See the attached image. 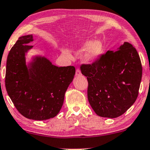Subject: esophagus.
Masks as SVG:
<instances>
[{"label":"esophagus","instance_id":"1","mask_svg":"<svg viewBox=\"0 0 150 150\" xmlns=\"http://www.w3.org/2000/svg\"><path fill=\"white\" fill-rule=\"evenodd\" d=\"M76 76H81V70L79 69H77L76 70Z\"/></svg>","mask_w":150,"mask_h":150}]
</instances>
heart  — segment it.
Masks as SVG:
<instances>
[{
	"mask_svg": "<svg viewBox=\"0 0 150 150\" xmlns=\"http://www.w3.org/2000/svg\"><path fill=\"white\" fill-rule=\"evenodd\" d=\"M82 50H86L84 54V60L88 62H93L98 60L103 52V43L98 40H88L83 44Z\"/></svg>",
	"mask_w": 150,
	"mask_h": 150,
	"instance_id": "b5f03b06",
	"label": "heart"
}]
</instances>
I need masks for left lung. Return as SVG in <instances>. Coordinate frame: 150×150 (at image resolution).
<instances>
[{"instance_id": "8db88e82", "label": "left lung", "mask_w": 150, "mask_h": 150, "mask_svg": "<svg viewBox=\"0 0 150 150\" xmlns=\"http://www.w3.org/2000/svg\"><path fill=\"white\" fill-rule=\"evenodd\" d=\"M81 71L87 76L90 105L100 117H120L138 98L142 64L136 49L128 42L92 64H82Z\"/></svg>"}]
</instances>
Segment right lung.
I'll return each instance as SVG.
<instances>
[{
	"label": "right lung",
	"instance_id": "right-lung-1",
	"mask_svg": "<svg viewBox=\"0 0 150 150\" xmlns=\"http://www.w3.org/2000/svg\"><path fill=\"white\" fill-rule=\"evenodd\" d=\"M32 35L19 37L9 52L5 88L18 112L24 117L43 121L55 117L75 75L74 66L58 67L44 57L26 66L25 54L33 45Z\"/></svg>",
	"mask_w": 150,
	"mask_h": 150
}]
</instances>
